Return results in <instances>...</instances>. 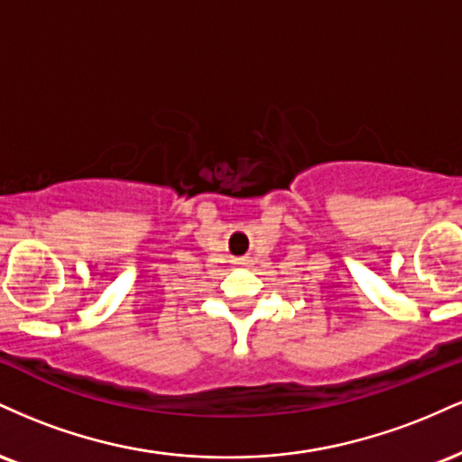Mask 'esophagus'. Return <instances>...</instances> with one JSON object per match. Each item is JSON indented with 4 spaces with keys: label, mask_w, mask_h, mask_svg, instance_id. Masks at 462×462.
<instances>
[{
    "label": "esophagus",
    "mask_w": 462,
    "mask_h": 462,
    "mask_svg": "<svg viewBox=\"0 0 462 462\" xmlns=\"http://www.w3.org/2000/svg\"><path fill=\"white\" fill-rule=\"evenodd\" d=\"M235 264H241V267H243V264H249V261H247V258H235Z\"/></svg>",
    "instance_id": "1"
}]
</instances>
